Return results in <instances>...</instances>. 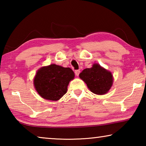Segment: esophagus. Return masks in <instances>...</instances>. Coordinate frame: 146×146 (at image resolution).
<instances>
[{"instance_id": "34e87169", "label": "esophagus", "mask_w": 146, "mask_h": 146, "mask_svg": "<svg viewBox=\"0 0 146 146\" xmlns=\"http://www.w3.org/2000/svg\"><path fill=\"white\" fill-rule=\"evenodd\" d=\"M80 71L79 70H75V75H76V76H78V75H79V73H80Z\"/></svg>"}]
</instances>
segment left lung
<instances>
[{
  "instance_id": "1",
  "label": "left lung",
  "mask_w": 146,
  "mask_h": 146,
  "mask_svg": "<svg viewBox=\"0 0 146 146\" xmlns=\"http://www.w3.org/2000/svg\"><path fill=\"white\" fill-rule=\"evenodd\" d=\"M79 76L86 83L91 92L97 95L108 93L113 84L111 73L97 64H94L92 68L84 70Z\"/></svg>"
}]
</instances>
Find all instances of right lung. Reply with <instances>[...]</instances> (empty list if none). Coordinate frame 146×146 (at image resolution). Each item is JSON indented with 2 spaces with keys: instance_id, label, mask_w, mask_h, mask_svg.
Here are the masks:
<instances>
[{
  "instance_id": "1",
  "label": "right lung",
  "mask_w": 146,
  "mask_h": 146,
  "mask_svg": "<svg viewBox=\"0 0 146 146\" xmlns=\"http://www.w3.org/2000/svg\"><path fill=\"white\" fill-rule=\"evenodd\" d=\"M74 77L71 68L51 64L38 70L34 78V86L42 97L56 101L66 93L70 81Z\"/></svg>"
}]
</instances>
